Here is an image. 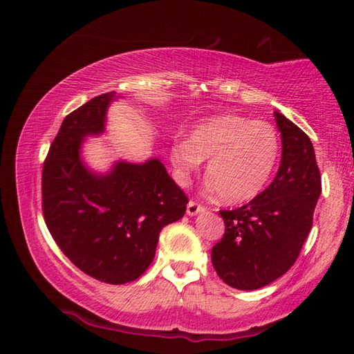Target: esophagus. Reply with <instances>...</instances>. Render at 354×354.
Masks as SVG:
<instances>
[{
    "mask_svg": "<svg viewBox=\"0 0 354 354\" xmlns=\"http://www.w3.org/2000/svg\"><path fill=\"white\" fill-rule=\"evenodd\" d=\"M205 211H206L205 206H201V205H198V203H195V201H189L187 215H190V217H194V215H198V214L205 212Z\"/></svg>",
    "mask_w": 354,
    "mask_h": 354,
    "instance_id": "34e87169",
    "label": "esophagus"
}]
</instances>
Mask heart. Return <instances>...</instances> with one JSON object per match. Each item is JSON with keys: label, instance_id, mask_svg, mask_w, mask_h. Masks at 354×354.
Returning <instances> with one entry per match:
<instances>
[{"label": "heart", "instance_id": "b5f03b06", "mask_svg": "<svg viewBox=\"0 0 354 354\" xmlns=\"http://www.w3.org/2000/svg\"><path fill=\"white\" fill-rule=\"evenodd\" d=\"M279 137L272 124L237 113L201 120L189 139L175 137L169 159L179 184H187L203 160L207 185L230 205L253 200L266 187L279 159Z\"/></svg>", "mask_w": 354, "mask_h": 354}]
</instances>
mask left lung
Returning a JSON list of instances; mask_svg holds the SVG:
<instances>
[{
  "label": "left lung",
  "instance_id": "left-lung-1",
  "mask_svg": "<svg viewBox=\"0 0 354 354\" xmlns=\"http://www.w3.org/2000/svg\"><path fill=\"white\" fill-rule=\"evenodd\" d=\"M274 120L283 143L277 176L248 205L220 211L225 236L211 253L220 279L239 290L261 289L295 263L322 194L313 142L278 111Z\"/></svg>",
  "mask_w": 354,
  "mask_h": 354
}]
</instances>
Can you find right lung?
<instances>
[{
  "instance_id": "right-lung-1",
  "label": "right lung",
  "mask_w": 354,
  "mask_h": 354,
  "mask_svg": "<svg viewBox=\"0 0 354 354\" xmlns=\"http://www.w3.org/2000/svg\"><path fill=\"white\" fill-rule=\"evenodd\" d=\"M115 92L64 118L41 173L45 223L75 266L107 284L134 281L153 262L159 232L184 217L189 200L158 158L115 160L104 173L82 159L87 137L106 131Z\"/></svg>"
}]
</instances>
